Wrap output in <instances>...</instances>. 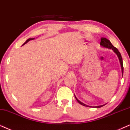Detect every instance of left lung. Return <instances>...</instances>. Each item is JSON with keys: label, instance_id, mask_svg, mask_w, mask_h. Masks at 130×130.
I'll use <instances>...</instances> for the list:
<instances>
[{"label": "left lung", "instance_id": "obj_1", "mask_svg": "<svg viewBox=\"0 0 130 130\" xmlns=\"http://www.w3.org/2000/svg\"><path fill=\"white\" fill-rule=\"evenodd\" d=\"M100 45L101 46H103V47H106V48H110V49H111V50H113V52L115 53L117 56H118V58H119V61H120V63H121V68H122V74L124 73V67H123V62H122V56H121V53H120V52L118 51V50L117 48H116V47H115L114 46L112 45V44L111 43V42L110 41L109 39H107L106 38H101V42H100ZM75 99L77 101H78V103L80 104L82 106H86V107H91V106H89L88 105H86L84 103H82L81 101H80L79 100H78L77 98H76V96H75ZM104 105H102V106H95L94 107H96V108H100V107H101L104 106Z\"/></svg>", "mask_w": 130, "mask_h": 130}]
</instances>
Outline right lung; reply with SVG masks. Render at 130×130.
Masks as SVG:
<instances>
[{
	"label": "right lung",
	"mask_w": 130,
	"mask_h": 130,
	"mask_svg": "<svg viewBox=\"0 0 130 130\" xmlns=\"http://www.w3.org/2000/svg\"><path fill=\"white\" fill-rule=\"evenodd\" d=\"M34 38H29L28 39H27V40H26V41L25 42H24V43L23 44V45H24V44H26V43H27V42H28V41H30V40H32V39H34Z\"/></svg>",
	"instance_id": "right-lung-1"
}]
</instances>
